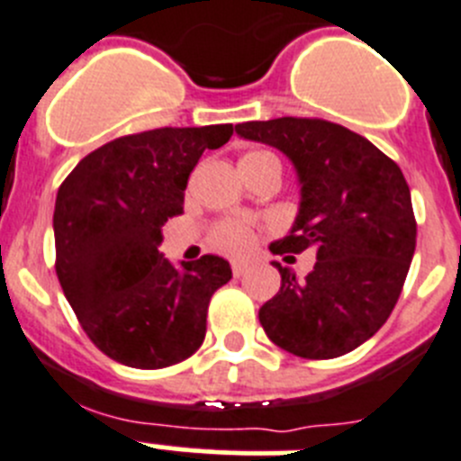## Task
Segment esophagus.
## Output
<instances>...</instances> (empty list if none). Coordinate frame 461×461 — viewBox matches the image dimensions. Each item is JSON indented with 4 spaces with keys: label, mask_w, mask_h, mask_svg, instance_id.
<instances>
[{
    "label": "esophagus",
    "mask_w": 461,
    "mask_h": 461,
    "mask_svg": "<svg viewBox=\"0 0 461 461\" xmlns=\"http://www.w3.org/2000/svg\"><path fill=\"white\" fill-rule=\"evenodd\" d=\"M248 270H250V266L243 264V261H236V264H231V273H234V277H243Z\"/></svg>",
    "instance_id": "obj_1"
}]
</instances>
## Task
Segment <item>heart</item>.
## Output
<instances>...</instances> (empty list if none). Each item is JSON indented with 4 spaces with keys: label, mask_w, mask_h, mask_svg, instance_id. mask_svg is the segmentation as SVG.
Instances as JSON below:
<instances>
[{
    "label": "heart",
    "mask_w": 461,
    "mask_h": 461,
    "mask_svg": "<svg viewBox=\"0 0 461 461\" xmlns=\"http://www.w3.org/2000/svg\"><path fill=\"white\" fill-rule=\"evenodd\" d=\"M243 158H277V157L270 152H250V154H245ZM211 243H213V248H218V250L227 252V255H243V252H248L252 248V231L250 227L243 225V222H236V221L221 222V225L213 230V234H211Z\"/></svg>",
    "instance_id": "b5f03b06"
}]
</instances>
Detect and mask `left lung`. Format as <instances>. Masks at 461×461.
Listing matches in <instances>:
<instances>
[{"label": "left lung", "instance_id": "obj_1", "mask_svg": "<svg viewBox=\"0 0 461 461\" xmlns=\"http://www.w3.org/2000/svg\"><path fill=\"white\" fill-rule=\"evenodd\" d=\"M291 158L300 211L273 255L316 252L307 277L273 261L277 295L259 309L270 341L304 359H334L368 341L400 298L416 248V221L398 163L368 139L318 118L236 124ZM291 259V257H286Z\"/></svg>", "mask_w": 461, "mask_h": 461}]
</instances>
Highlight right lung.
Instances as JSON below:
<instances>
[{"instance_id":"obj_1","label":"right lung","mask_w":461,"mask_h":461,"mask_svg":"<svg viewBox=\"0 0 461 461\" xmlns=\"http://www.w3.org/2000/svg\"><path fill=\"white\" fill-rule=\"evenodd\" d=\"M231 124L161 127L102 145L77 163L54 206L56 275L81 328L124 366L166 368L206 334L211 295L231 279L222 257L175 266L161 227L184 213V191L204 149Z\"/></svg>"}]
</instances>
